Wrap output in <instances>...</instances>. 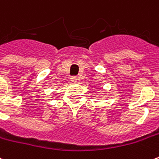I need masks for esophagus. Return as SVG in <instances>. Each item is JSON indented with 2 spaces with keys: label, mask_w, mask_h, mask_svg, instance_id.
Instances as JSON below:
<instances>
[{
  "label": "esophagus",
  "mask_w": 159,
  "mask_h": 159,
  "mask_svg": "<svg viewBox=\"0 0 159 159\" xmlns=\"http://www.w3.org/2000/svg\"><path fill=\"white\" fill-rule=\"evenodd\" d=\"M70 80H71V81H72L73 83H76V76H71V77H70Z\"/></svg>",
  "instance_id": "esophagus-1"
}]
</instances>
